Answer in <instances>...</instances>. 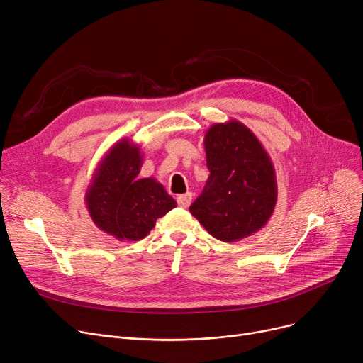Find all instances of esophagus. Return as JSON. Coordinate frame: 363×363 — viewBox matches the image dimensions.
<instances>
[{
	"mask_svg": "<svg viewBox=\"0 0 363 363\" xmlns=\"http://www.w3.org/2000/svg\"><path fill=\"white\" fill-rule=\"evenodd\" d=\"M191 200H193V194H191V193L181 194V196H178V199H177L178 204H179L181 207H184V208H186L189 204H191Z\"/></svg>",
	"mask_w": 363,
	"mask_h": 363,
	"instance_id": "34e87169",
	"label": "esophagus"
}]
</instances>
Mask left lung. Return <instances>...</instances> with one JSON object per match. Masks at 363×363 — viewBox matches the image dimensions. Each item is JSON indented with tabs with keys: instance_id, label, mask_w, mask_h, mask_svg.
I'll return each mask as SVG.
<instances>
[{
	"instance_id": "left-lung-1",
	"label": "left lung",
	"mask_w": 363,
	"mask_h": 363,
	"mask_svg": "<svg viewBox=\"0 0 363 363\" xmlns=\"http://www.w3.org/2000/svg\"><path fill=\"white\" fill-rule=\"evenodd\" d=\"M204 150L211 177L189 212L220 241L250 237L268 223L277 204V177L268 151L235 119L208 128Z\"/></svg>"
}]
</instances>
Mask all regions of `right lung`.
I'll return each instance as SVG.
<instances>
[{"mask_svg": "<svg viewBox=\"0 0 363 363\" xmlns=\"http://www.w3.org/2000/svg\"><path fill=\"white\" fill-rule=\"evenodd\" d=\"M141 166V147L123 138L99 162L85 193L92 222L121 241L143 240L159 218L177 207L157 179L138 178Z\"/></svg>", "mask_w": 363, "mask_h": 363, "instance_id": "1", "label": "right lung"}]
</instances>
